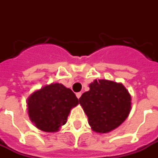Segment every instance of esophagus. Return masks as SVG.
<instances>
[{"label": "esophagus", "mask_w": 158, "mask_h": 158, "mask_svg": "<svg viewBox=\"0 0 158 158\" xmlns=\"http://www.w3.org/2000/svg\"><path fill=\"white\" fill-rule=\"evenodd\" d=\"M81 95H82L81 93H77V94H76V97L78 98H79L81 97Z\"/></svg>", "instance_id": "1"}]
</instances>
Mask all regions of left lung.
<instances>
[{
    "label": "left lung",
    "instance_id": "8db88e82",
    "mask_svg": "<svg viewBox=\"0 0 158 158\" xmlns=\"http://www.w3.org/2000/svg\"><path fill=\"white\" fill-rule=\"evenodd\" d=\"M82 94L79 104L86 113L92 130L106 134L122 124L131 110V96L121 83L95 79Z\"/></svg>",
    "mask_w": 158,
    "mask_h": 158
}]
</instances>
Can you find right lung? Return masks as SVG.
<instances>
[{
  "label": "right lung",
  "instance_id": "right-lung-1",
  "mask_svg": "<svg viewBox=\"0 0 158 158\" xmlns=\"http://www.w3.org/2000/svg\"><path fill=\"white\" fill-rule=\"evenodd\" d=\"M79 104L71 89L52 83L36 90L27 99L29 119L42 131H59L67 122L70 110Z\"/></svg>",
  "mask_w": 158,
  "mask_h": 158
}]
</instances>
